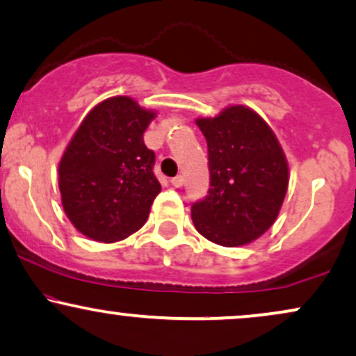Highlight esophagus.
<instances>
[{
  "mask_svg": "<svg viewBox=\"0 0 356 356\" xmlns=\"http://www.w3.org/2000/svg\"><path fill=\"white\" fill-rule=\"evenodd\" d=\"M170 184H172L174 187H177V189H179V187L184 186V177H182V175H175V177L170 179Z\"/></svg>",
  "mask_w": 356,
  "mask_h": 356,
  "instance_id": "1",
  "label": "esophagus"
}]
</instances>
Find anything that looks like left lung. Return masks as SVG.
<instances>
[{
    "instance_id": "1",
    "label": "left lung",
    "mask_w": 356,
    "mask_h": 356,
    "mask_svg": "<svg viewBox=\"0 0 356 356\" xmlns=\"http://www.w3.org/2000/svg\"><path fill=\"white\" fill-rule=\"evenodd\" d=\"M195 124L207 140L211 189L192 205V222L217 245H247L270 229L284 204V149L262 115L247 106H229Z\"/></svg>"
}]
</instances>
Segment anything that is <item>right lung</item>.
Returning <instances> with one entry per match:
<instances>
[{"instance_id":"right-lung-1","label":"right lung","mask_w":356,"mask_h":356,"mask_svg":"<svg viewBox=\"0 0 356 356\" xmlns=\"http://www.w3.org/2000/svg\"><path fill=\"white\" fill-rule=\"evenodd\" d=\"M129 96L94 106L64 149L58 165L61 204L71 224L96 242H118L147 220L161 192L156 156L144 132L156 118Z\"/></svg>"}]
</instances>
